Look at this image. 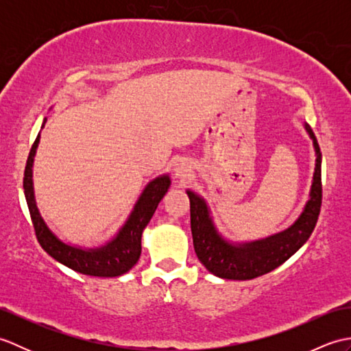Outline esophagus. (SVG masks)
Returning <instances> with one entry per match:
<instances>
[{"label":"esophagus","instance_id":"34e87169","mask_svg":"<svg viewBox=\"0 0 351 351\" xmlns=\"http://www.w3.org/2000/svg\"><path fill=\"white\" fill-rule=\"evenodd\" d=\"M190 171H191V166H190V162L187 160L178 161L175 164V167H173L175 178H178V180H181V181L187 180V176L190 175Z\"/></svg>","mask_w":351,"mask_h":351}]
</instances>
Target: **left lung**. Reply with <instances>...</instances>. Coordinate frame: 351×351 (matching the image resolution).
Returning <instances> with one entry per match:
<instances>
[{
	"label": "left lung",
	"mask_w": 351,
	"mask_h": 351,
	"mask_svg": "<svg viewBox=\"0 0 351 351\" xmlns=\"http://www.w3.org/2000/svg\"><path fill=\"white\" fill-rule=\"evenodd\" d=\"M303 126L315 151V169L309 199L293 225L280 232L253 241H230L215 226L206 200L193 190H187L195 252L206 270L217 278L255 279L282 265L311 237L322 206V152L311 126L306 122Z\"/></svg>",
	"instance_id": "8db88e82"
}]
</instances>
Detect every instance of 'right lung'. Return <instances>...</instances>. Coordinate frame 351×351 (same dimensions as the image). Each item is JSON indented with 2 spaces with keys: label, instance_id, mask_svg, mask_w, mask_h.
<instances>
[{
  "label": "right lung",
  "instance_id": "add662e5",
  "mask_svg": "<svg viewBox=\"0 0 351 351\" xmlns=\"http://www.w3.org/2000/svg\"><path fill=\"white\" fill-rule=\"evenodd\" d=\"M45 123H47V117L43 119L42 130ZM39 141L40 132L37 134V138L32 146L27 160L24 173V195L37 240H39L42 249L60 264L81 274L96 276V278H116V276H122L126 271H130L140 258L141 234H143L147 223L151 221L156 206H158L171 184L169 173L156 176L146 184L137 202L134 204L128 219L125 220L123 225L119 228L117 232L106 244L98 245V247H81V245L64 243L48 226V223L42 217L39 208H37L33 185V164Z\"/></svg>",
  "mask_w": 351,
  "mask_h": 351
}]
</instances>
